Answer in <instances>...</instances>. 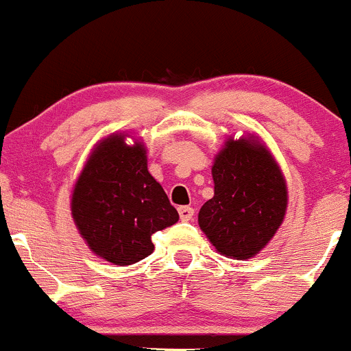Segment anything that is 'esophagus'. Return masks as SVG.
Returning <instances> with one entry per match:
<instances>
[{
  "instance_id": "obj_1",
  "label": "esophagus",
  "mask_w": 351,
  "mask_h": 351,
  "mask_svg": "<svg viewBox=\"0 0 351 351\" xmlns=\"http://www.w3.org/2000/svg\"><path fill=\"white\" fill-rule=\"evenodd\" d=\"M193 215H194V210L191 206H180L179 208V217L182 221L193 220Z\"/></svg>"
}]
</instances>
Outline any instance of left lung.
Masks as SVG:
<instances>
[{
    "label": "left lung",
    "mask_w": 351,
    "mask_h": 351,
    "mask_svg": "<svg viewBox=\"0 0 351 351\" xmlns=\"http://www.w3.org/2000/svg\"><path fill=\"white\" fill-rule=\"evenodd\" d=\"M215 196L197 221L211 244L228 258L247 259L261 251L287 210V184L269 152L251 138L228 140L211 169Z\"/></svg>",
    "instance_id": "8db88e82"
}]
</instances>
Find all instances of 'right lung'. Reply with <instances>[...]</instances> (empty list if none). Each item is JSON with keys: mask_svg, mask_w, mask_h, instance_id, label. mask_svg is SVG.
Returning a JSON list of instances; mask_svg holds the SVG:
<instances>
[{"mask_svg": "<svg viewBox=\"0 0 351 351\" xmlns=\"http://www.w3.org/2000/svg\"><path fill=\"white\" fill-rule=\"evenodd\" d=\"M147 150L128 147L124 134L93 150L75 184L71 215L88 247L119 266L154 252L152 235L179 220L160 184L147 169Z\"/></svg>", "mask_w": 351, "mask_h": 351, "instance_id": "1", "label": "right lung"}]
</instances>
